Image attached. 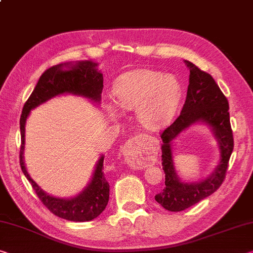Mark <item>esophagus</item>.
<instances>
[{
    "label": "esophagus",
    "mask_w": 253,
    "mask_h": 253,
    "mask_svg": "<svg viewBox=\"0 0 253 253\" xmlns=\"http://www.w3.org/2000/svg\"><path fill=\"white\" fill-rule=\"evenodd\" d=\"M126 162L129 167L134 168V169H138V168H143V163L139 161L138 156L131 153V152H127L126 153Z\"/></svg>",
    "instance_id": "esophagus-1"
}]
</instances>
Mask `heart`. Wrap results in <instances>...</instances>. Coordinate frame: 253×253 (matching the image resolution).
Wrapping results in <instances>:
<instances>
[{
  "label": "heart",
  "instance_id": "b5f03b06",
  "mask_svg": "<svg viewBox=\"0 0 253 253\" xmlns=\"http://www.w3.org/2000/svg\"><path fill=\"white\" fill-rule=\"evenodd\" d=\"M116 103L123 109L134 110L138 123L147 129H160L173 117L181 98V85L172 75L162 72L139 69L116 80ZM109 115L117 114L115 105L108 103Z\"/></svg>",
  "mask_w": 253,
  "mask_h": 253
}]
</instances>
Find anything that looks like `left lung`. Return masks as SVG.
<instances>
[{"mask_svg":"<svg viewBox=\"0 0 253 253\" xmlns=\"http://www.w3.org/2000/svg\"><path fill=\"white\" fill-rule=\"evenodd\" d=\"M189 74L187 98L179 117L161 134L162 167L166 173V187L155 195V200L170 211H181L218 189L225 178L228 160L233 151V134L230 124L228 101L217 83L195 64L184 61ZM206 123L219 143L220 161L215 170L202 182L183 183L174 169L171 141L195 123Z\"/></svg>","mask_w":253,"mask_h":253,"instance_id":"left-lung-1","label":"left lung"}]
</instances>
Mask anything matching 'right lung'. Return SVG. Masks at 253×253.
<instances>
[{"label": "right lung", "instance_id": "add662e5", "mask_svg": "<svg viewBox=\"0 0 253 253\" xmlns=\"http://www.w3.org/2000/svg\"><path fill=\"white\" fill-rule=\"evenodd\" d=\"M98 64L92 61H81L76 63H64L48 69L40 76L33 93L27 100L20 118V133H21V147H20V166L26 178L33 186L36 194L51 213L58 217L73 220V222H87L102 213L109 200V183L103 173V159L100 156L91 181L84 189L74 197H54L43 191L35 180L28 173L23 160L25 152L26 122L30 111L36 107L45 103L51 98L61 94H74L89 99L99 105L101 101L103 89V76L98 71Z\"/></svg>", "mask_w": 253, "mask_h": 253}]
</instances>
